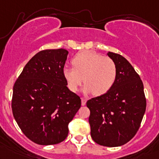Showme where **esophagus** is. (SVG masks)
<instances>
[{"mask_svg": "<svg viewBox=\"0 0 159 159\" xmlns=\"http://www.w3.org/2000/svg\"><path fill=\"white\" fill-rule=\"evenodd\" d=\"M86 102H87V99L81 98V105L85 106L86 105Z\"/></svg>", "mask_w": 159, "mask_h": 159, "instance_id": "obj_1", "label": "esophagus"}]
</instances>
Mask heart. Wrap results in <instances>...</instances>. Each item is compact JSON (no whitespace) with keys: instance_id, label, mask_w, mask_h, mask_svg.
I'll list each match as a JSON object with an SVG mask.
<instances>
[{"instance_id":"obj_1","label":"heart","mask_w":159,"mask_h":159,"mask_svg":"<svg viewBox=\"0 0 159 159\" xmlns=\"http://www.w3.org/2000/svg\"><path fill=\"white\" fill-rule=\"evenodd\" d=\"M71 62L74 68L63 69L64 78L71 92L78 90L83 78L84 93H93L96 96L109 91L116 81V65L109 57L88 50L77 54Z\"/></svg>"}]
</instances>
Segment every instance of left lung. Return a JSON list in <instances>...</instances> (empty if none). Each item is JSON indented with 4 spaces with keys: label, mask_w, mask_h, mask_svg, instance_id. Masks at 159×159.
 Here are the masks:
<instances>
[{
    "label": "left lung",
    "mask_w": 159,
    "mask_h": 159,
    "mask_svg": "<svg viewBox=\"0 0 159 159\" xmlns=\"http://www.w3.org/2000/svg\"><path fill=\"white\" fill-rule=\"evenodd\" d=\"M117 68L116 80L106 93L87 102L90 135L97 144L120 146L137 134L146 111L143 84L126 59L108 52Z\"/></svg>",
    "instance_id": "obj_1"
}]
</instances>
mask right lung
I'll use <instances>...</instances> for the list:
<instances>
[{
  "instance_id": "right-lung-1",
  "label": "right lung",
  "mask_w": 159,
  "mask_h": 159,
  "mask_svg": "<svg viewBox=\"0 0 159 159\" xmlns=\"http://www.w3.org/2000/svg\"><path fill=\"white\" fill-rule=\"evenodd\" d=\"M65 49L38 52L28 62L13 86L12 111L21 130L39 145L60 143L81 105L67 88Z\"/></svg>"
}]
</instances>
